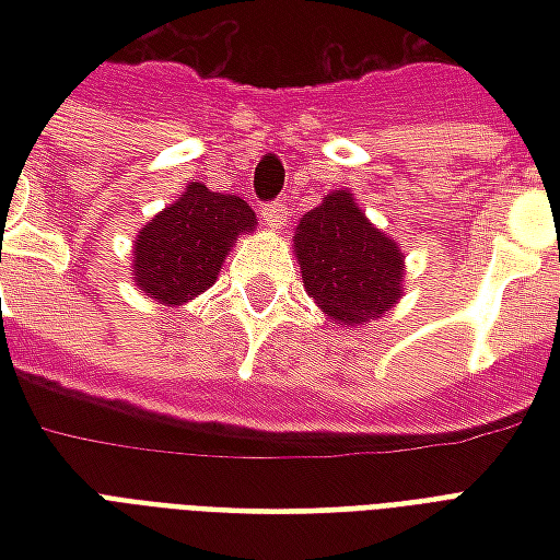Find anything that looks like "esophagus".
<instances>
[{
  "label": "esophagus",
  "instance_id": "obj_1",
  "mask_svg": "<svg viewBox=\"0 0 560 560\" xmlns=\"http://www.w3.org/2000/svg\"><path fill=\"white\" fill-rule=\"evenodd\" d=\"M260 219H264L267 228H281V224L288 221V203H281V200L264 203V207H260Z\"/></svg>",
  "mask_w": 560,
  "mask_h": 560
}]
</instances>
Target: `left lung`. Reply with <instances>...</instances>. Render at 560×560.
<instances>
[{"mask_svg": "<svg viewBox=\"0 0 560 560\" xmlns=\"http://www.w3.org/2000/svg\"><path fill=\"white\" fill-rule=\"evenodd\" d=\"M293 252L305 293L329 320L357 327L399 303L405 255L396 240L365 219L351 191H329L305 212L293 233Z\"/></svg>", "mask_w": 560, "mask_h": 560, "instance_id": "obj_1", "label": "left lung"}]
</instances>
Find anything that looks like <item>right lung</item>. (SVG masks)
<instances>
[{
	"instance_id": "right-lung-1",
	"label": "right lung",
	"mask_w": 560,
	"mask_h": 560,
	"mask_svg": "<svg viewBox=\"0 0 560 560\" xmlns=\"http://www.w3.org/2000/svg\"><path fill=\"white\" fill-rule=\"evenodd\" d=\"M255 209L243 197L185 185L179 200L143 224L135 240L131 276L140 293L161 305H183L212 288L240 233H252Z\"/></svg>"
}]
</instances>
